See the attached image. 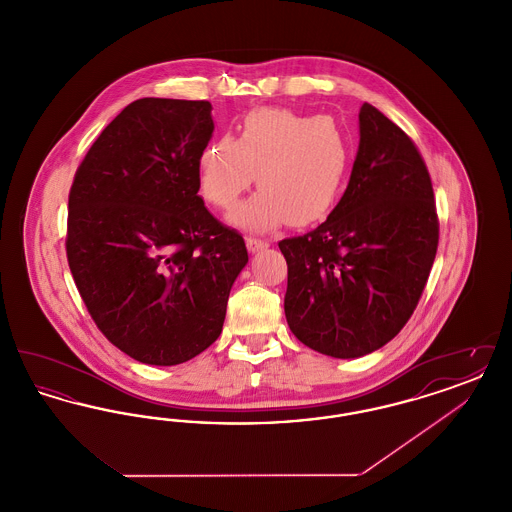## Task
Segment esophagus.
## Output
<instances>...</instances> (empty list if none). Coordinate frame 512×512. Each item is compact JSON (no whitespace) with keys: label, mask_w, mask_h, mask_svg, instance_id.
<instances>
[{"label":"esophagus","mask_w":512,"mask_h":512,"mask_svg":"<svg viewBox=\"0 0 512 512\" xmlns=\"http://www.w3.org/2000/svg\"><path fill=\"white\" fill-rule=\"evenodd\" d=\"M245 244H247V249H249L251 253H257V251L267 249L268 247L267 240H259V238H245Z\"/></svg>","instance_id":"esophagus-1"}]
</instances>
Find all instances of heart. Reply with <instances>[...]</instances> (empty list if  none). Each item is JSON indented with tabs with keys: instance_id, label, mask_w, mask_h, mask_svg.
Masks as SVG:
<instances>
[{
	"instance_id": "1",
	"label": "heart",
	"mask_w": 512,
	"mask_h": 512,
	"mask_svg": "<svg viewBox=\"0 0 512 512\" xmlns=\"http://www.w3.org/2000/svg\"><path fill=\"white\" fill-rule=\"evenodd\" d=\"M351 165L349 140L330 117L290 109H253L240 134L219 136L197 157L199 188L207 201L228 209L255 180L261 188L230 213V222L267 232L288 220L307 226L338 203Z\"/></svg>"
}]
</instances>
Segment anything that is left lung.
<instances>
[{
    "label": "left lung",
    "instance_id": "left-lung-1",
    "mask_svg": "<svg viewBox=\"0 0 512 512\" xmlns=\"http://www.w3.org/2000/svg\"><path fill=\"white\" fill-rule=\"evenodd\" d=\"M428 169L413 140L374 105L340 203L309 234L282 240L284 311L293 336L336 359L393 340L413 315L438 251Z\"/></svg>",
    "mask_w": 512,
    "mask_h": 512
}]
</instances>
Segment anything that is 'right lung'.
Returning <instances> with one entry per match:
<instances>
[{"label": "right lung", "instance_id": "add662e5", "mask_svg": "<svg viewBox=\"0 0 512 512\" xmlns=\"http://www.w3.org/2000/svg\"><path fill=\"white\" fill-rule=\"evenodd\" d=\"M211 109L132 101L90 147L69 195L76 288L105 338L146 365L186 363L217 341L249 259L244 238L197 194Z\"/></svg>", "mask_w": 512, "mask_h": 512}]
</instances>
